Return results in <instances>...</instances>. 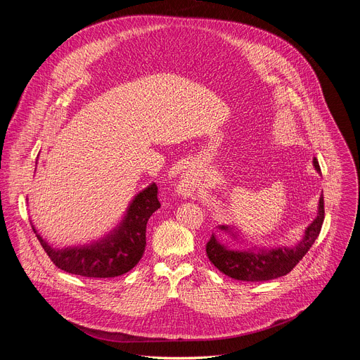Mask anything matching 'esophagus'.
<instances>
[{
	"mask_svg": "<svg viewBox=\"0 0 360 360\" xmlns=\"http://www.w3.org/2000/svg\"><path fill=\"white\" fill-rule=\"evenodd\" d=\"M193 186H194V178L191 176V174H186V175L182 178L181 184H179L181 191H190Z\"/></svg>",
	"mask_w": 360,
	"mask_h": 360,
	"instance_id": "34e87169",
	"label": "esophagus"
}]
</instances>
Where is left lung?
Returning a JSON list of instances; mask_svg holds the SVG:
<instances>
[{"label": "left lung", "mask_w": 360, "mask_h": 360, "mask_svg": "<svg viewBox=\"0 0 360 360\" xmlns=\"http://www.w3.org/2000/svg\"><path fill=\"white\" fill-rule=\"evenodd\" d=\"M314 166L321 172L318 160L314 159ZM324 197L321 195L318 204V216L308 226L305 236L295 247H281V248H247V250H235L220 243L214 235L209 239L205 245V252L209 259L214 264L223 274L229 276L235 280L242 281H267L290 273L297 262L305 257L309 248L318 238L321 228L324 223ZM220 231L229 232L233 235L232 228L226 224L219 226Z\"/></svg>", "instance_id": "obj_1"}]
</instances>
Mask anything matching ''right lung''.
I'll list each match as a JSON object with an SVG mask.
<instances>
[{
	"label": "right lung",
	"instance_id": "obj_1",
	"mask_svg": "<svg viewBox=\"0 0 360 360\" xmlns=\"http://www.w3.org/2000/svg\"><path fill=\"white\" fill-rule=\"evenodd\" d=\"M158 194V185L155 182L148 185L132 200L117 229L91 243L56 250L42 236H36L51 261L67 273L94 278L125 274L137 266L144 254L147 221L160 207Z\"/></svg>",
	"mask_w": 360,
	"mask_h": 360
}]
</instances>
